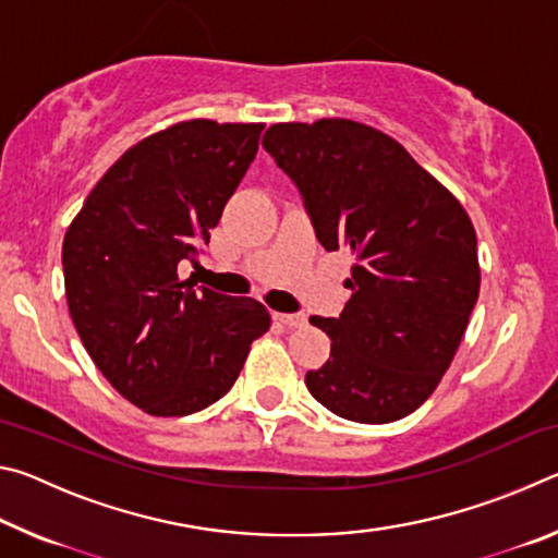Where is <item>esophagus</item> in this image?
Returning <instances> with one entry per match:
<instances>
[{"mask_svg": "<svg viewBox=\"0 0 558 558\" xmlns=\"http://www.w3.org/2000/svg\"><path fill=\"white\" fill-rule=\"evenodd\" d=\"M276 323H280L282 327H288V329H295V327L305 325V317H302V315H282V313H276Z\"/></svg>", "mask_w": 558, "mask_h": 558, "instance_id": "esophagus-1", "label": "esophagus"}]
</instances>
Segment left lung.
Listing matches in <instances>:
<instances>
[{"mask_svg":"<svg viewBox=\"0 0 558 558\" xmlns=\"http://www.w3.org/2000/svg\"><path fill=\"white\" fill-rule=\"evenodd\" d=\"M263 147L298 184L325 251L354 256L332 352L305 384L356 423H391L436 391L480 292L468 211L386 132L347 118L278 122Z\"/></svg>","mask_w":558,"mask_h":558,"instance_id":"1","label":"left lung"}]
</instances>
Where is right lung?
<instances>
[{
	"label": "right lung",
	"mask_w": 558,
	"mask_h": 558,
	"mask_svg": "<svg viewBox=\"0 0 558 558\" xmlns=\"http://www.w3.org/2000/svg\"><path fill=\"white\" fill-rule=\"evenodd\" d=\"M263 122L184 120L132 145L63 239L69 313L122 399L149 415H189L239 379L270 313L253 298L194 290L177 266L209 241L258 153Z\"/></svg>",
	"instance_id": "add662e5"
}]
</instances>
